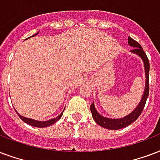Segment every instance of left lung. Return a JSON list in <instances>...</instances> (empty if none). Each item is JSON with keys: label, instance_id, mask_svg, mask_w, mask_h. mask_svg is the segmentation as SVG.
<instances>
[{"label": "left lung", "instance_id": "left-lung-1", "mask_svg": "<svg viewBox=\"0 0 160 160\" xmlns=\"http://www.w3.org/2000/svg\"><path fill=\"white\" fill-rule=\"evenodd\" d=\"M128 44L131 47L133 48V49H132V53L138 54L140 58H142L144 64V69H145V76H146V83H145V90L143 92V96H142L141 102L138 105L137 107L130 114H128L126 117L122 118H118V119H112V118H105L103 116L97 112V111L95 108L94 103L91 105V112L92 114V118L95 120L96 123L100 125L102 128H105L107 129H111V130H118V129L123 128L125 127L128 126L131 123H132L134 121H136L138 118L141 113H142V110L144 108L145 103L147 101V98L148 96L149 93V82H148V75H149V61L148 58L146 55V53L141 47V45L137 42L133 40L132 38L128 37Z\"/></svg>", "mask_w": 160, "mask_h": 160}]
</instances>
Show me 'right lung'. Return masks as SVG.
I'll list each match as a JSON object with an SVG mask.
<instances>
[{"mask_svg":"<svg viewBox=\"0 0 160 160\" xmlns=\"http://www.w3.org/2000/svg\"><path fill=\"white\" fill-rule=\"evenodd\" d=\"M38 33H36L35 35H37ZM35 35H32V37L35 36ZM63 112H64V111L62 112V113H61L60 115L58 116V117H56L55 118H53V119H50V120H48V121L41 122V121L33 120V119H31V118H25V117H22V116H21L20 114L17 112L18 115L19 116V118H20L24 122H26V123L29 124V125H31V126L37 127V128H46V127L53 125V123H55L57 121H58L59 119H60L62 115H63Z\"/></svg>","mask_w":160,"mask_h":160,"instance_id":"1","label":"right lung"}]
</instances>
